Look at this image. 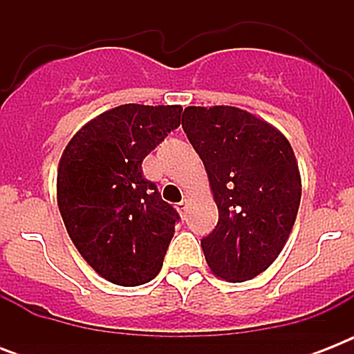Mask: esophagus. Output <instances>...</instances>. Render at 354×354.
<instances>
[{
  "mask_svg": "<svg viewBox=\"0 0 354 354\" xmlns=\"http://www.w3.org/2000/svg\"><path fill=\"white\" fill-rule=\"evenodd\" d=\"M176 209L180 211V215L185 216V211H187V202H185V200H182V202H178Z\"/></svg>",
  "mask_w": 354,
  "mask_h": 354,
  "instance_id": "1",
  "label": "esophagus"
}]
</instances>
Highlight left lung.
Returning a JSON list of instances; mask_svg holds the SVG:
<instances>
[{
  "label": "left lung",
  "mask_w": 354,
  "mask_h": 354,
  "mask_svg": "<svg viewBox=\"0 0 354 354\" xmlns=\"http://www.w3.org/2000/svg\"><path fill=\"white\" fill-rule=\"evenodd\" d=\"M183 132L204 161L218 207L202 239L216 277L242 283L268 268L288 241L301 200V176L288 139L235 106H189Z\"/></svg>",
  "instance_id": "left-lung-1"
}]
</instances>
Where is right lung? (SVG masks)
<instances>
[{"label":"right lung","instance_id":"right-lung-1","mask_svg":"<svg viewBox=\"0 0 354 354\" xmlns=\"http://www.w3.org/2000/svg\"><path fill=\"white\" fill-rule=\"evenodd\" d=\"M180 118L178 104H122L84 124L64 149L58 209L86 263L113 285H145L163 266L180 215L141 163Z\"/></svg>","mask_w":354,"mask_h":354}]
</instances>
